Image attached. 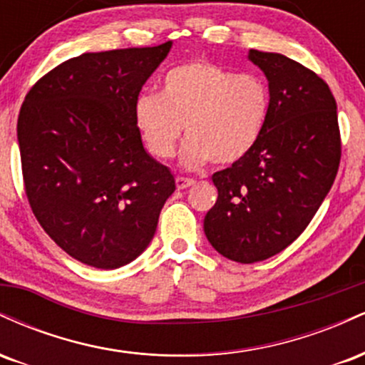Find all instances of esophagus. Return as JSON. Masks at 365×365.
<instances>
[{
	"instance_id": "esophagus-1",
	"label": "esophagus",
	"mask_w": 365,
	"mask_h": 365,
	"mask_svg": "<svg viewBox=\"0 0 365 365\" xmlns=\"http://www.w3.org/2000/svg\"><path fill=\"white\" fill-rule=\"evenodd\" d=\"M194 180L192 178H183V177H177V188L178 190H183V188H188L194 185Z\"/></svg>"
}]
</instances>
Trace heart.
Listing matches in <instances>:
<instances>
[{
  "label": "heart",
  "mask_w": 365,
  "mask_h": 365,
  "mask_svg": "<svg viewBox=\"0 0 365 365\" xmlns=\"http://www.w3.org/2000/svg\"><path fill=\"white\" fill-rule=\"evenodd\" d=\"M271 110V92L257 75L194 60L171 68L161 94H140L133 116L150 156L170 159L185 127L182 163L200 168L211 161H242L261 139Z\"/></svg>",
  "instance_id": "obj_1"
}]
</instances>
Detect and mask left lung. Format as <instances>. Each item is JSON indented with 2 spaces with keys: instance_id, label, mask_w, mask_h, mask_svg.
I'll return each mask as SVG.
<instances>
[{
  "instance_id": "8db88e82",
  "label": "left lung",
  "mask_w": 365,
  "mask_h": 365,
  "mask_svg": "<svg viewBox=\"0 0 365 365\" xmlns=\"http://www.w3.org/2000/svg\"><path fill=\"white\" fill-rule=\"evenodd\" d=\"M269 82L261 139L242 161L216 171V204L204 233L226 259L252 264L282 252L307 228L341 158L336 101L312 70L279 53L250 49Z\"/></svg>"
}]
</instances>
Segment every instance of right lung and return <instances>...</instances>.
Segmentation results:
<instances>
[{
	"instance_id": "add662e5",
	"label": "right lung",
	"mask_w": 365,
	"mask_h": 365,
	"mask_svg": "<svg viewBox=\"0 0 365 365\" xmlns=\"http://www.w3.org/2000/svg\"><path fill=\"white\" fill-rule=\"evenodd\" d=\"M153 48L83 53L34 83L16 137L25 194L44 232L87 266L116 269L148 249L175 192L142 144L133 106L168 56Z\"/></svg>"
}]
</instances>
